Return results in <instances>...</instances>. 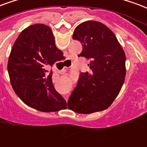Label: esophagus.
Listing matches in <instances>:
<instances>
[{"instance_id": "34e87169", "label": "esophagus", "mask_w": 147, "mask_h": 147, "mask_svg": "<svg viewBox=\"0 0 147 147\" xmlns=\"http://www.w3.org/2000/svg\"><path fill=\"white\" fill-rule=\"evenodd\" d=\"M65 98H66V100H67V99H68V96H66V97H65Z\"/></svg>"}]
</instances>
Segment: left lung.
Listing matches in <instances>:
<instances>
[{
	"label": "left lung",
	"mask_w": 147,
	"mask_h": 147,
	"mask_svg": "<svg viewBox=\"0 0 147 147\" xmlns=\"http://www.w3.org/2000/svg\"><path fill=\"white\" fill-rule=\"evenodd\" d=\"M72 39L82 43V51L78 56L90 60V71L80 74L68 107L79 114L104 111L111 105L125 82V54L115 33L100 22L79 24Z\"/></svg>",
	"instance_id": "obj_1"
}]
</instances>
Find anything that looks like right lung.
<instances>
[{"instance_id": "add662e5", "label": "right lung", "mask_w": 147, "mask_h": 147, "mask_svg": "<svg viewBox=\"0 0 147 147\" xmlns=\"http://www.w3.org/2000/svg\"><path fill=\"white\" fill-rule=\"evenodd\" d=\"M62 57L46 25L29 26L19 34L10 53L7 71L15 93L29 107L43 112L67 108L65 100L54 89L52 71L47 70Z\"/></svg>"}]
</instances>
